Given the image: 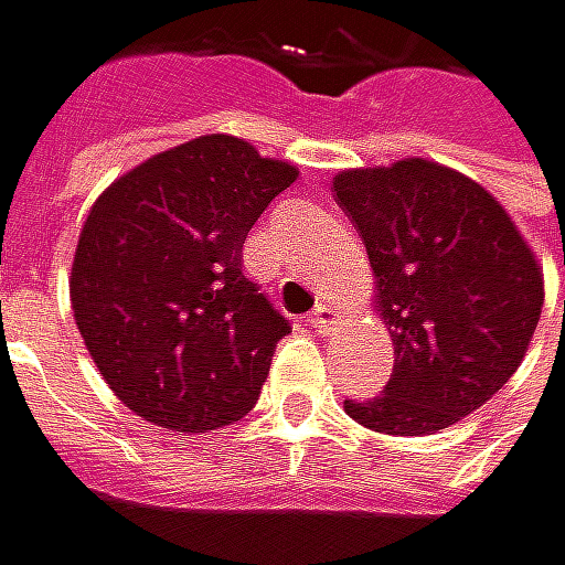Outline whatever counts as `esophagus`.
<instances>
[{
    "label": "esophagus",
    "instance_id": "34e87169",
    "mask_svg": "<svg viewBox=\"0 0 565 565\" xmlns=\"http://www.w3.org/2000/svg\"><path fill=\"white\" fill-rule=\"evenodd\" d=\"M308 324H311V328H318V331H331V328L338 324V311H334L331 305H318V308L311 311Z\"/></svg>",
    "mask_w": 565,
    "mask_h": 565
}]
</instances>
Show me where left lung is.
Here are the masks:
<instances>
[{"label": "left lung", "instance_id": "left-lung-1", "mask_svg": "<svg viewBox=\"0 0 565 565\" xmlns=\"http://www.w3.org/2000/svg\"><path fill=\"white\" fill-rule=\"evenodd\" d=\"M334 194L394 338L387 387L344 411L377 434L444 430L520 367L543 311L536 257L493 194L424 158L341 171Z\"/></svg>", "mask_w": 565, "mask_h": 565}]
</instances>
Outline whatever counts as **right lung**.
<instances>
[{"instance_id":"1","label":"right lung","mask_w":565,"mask_h":565,"mask_svg":"<svg viewBox=\"0 0 565 565\" xmlns=\"http://www.w3.org/2000/svg\"><path fill=\"white\" fill-rule=\"evenodd\" d=\"M298 168L204 135L118 178L88 211L72 311L115 397L148 424L201 434L244 417L291 334L241 270V247Z\"/></svg>"}]
</instances>
